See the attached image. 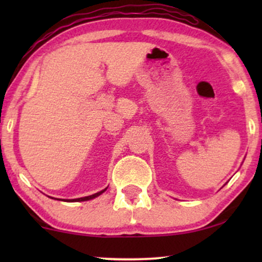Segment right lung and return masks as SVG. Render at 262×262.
<instances>
[{
  "instance_id": "obj_1",
  "label": "right lung",
  "mask_w": 262,
  "mask_h": 262,
  "mask_svg": "<svg viewBox=\"0 0 262 262\" xmlns=\"http://www.w3.org/2000/svg\"><path fill=\"white\" fill-rule=\"evenodd\" d=\"M107 189V187L105 188V189H102V191H100V192H98V193H94V194H92V195H88V196H82V198H77V199H57V200H62V202H87V200H92V199H94V198H96V196H99V195H101L103 192H105ZM50 198H51V196H50ZM51 199H56V198H51Z\"/></svg>"
}]
</instances>
